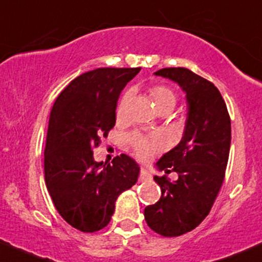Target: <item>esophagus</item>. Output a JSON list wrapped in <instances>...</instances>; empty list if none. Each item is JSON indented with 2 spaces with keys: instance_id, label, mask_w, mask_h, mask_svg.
<instances>
[{
  "instance_id": "34e87169",
  "label": "esophagus",
  "mask_w": 262,
  "mask_h": 262,
  "mask_svg": "<svg viewBox=\"0 0 262 262\" xmlns=\"http://www.w3.org/2000/svg\"><path fill=\"white\" fill-rule=\"evenodd\" d=\"M151 180V175L145 170V169H140V174H139V182H149Z\"/></svg>"
}]
</instances>
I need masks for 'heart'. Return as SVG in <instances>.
Masks as SVG:
<instances>
[{
  "instance_id": "heart-1",
  "label": "heart",
  "mask_w": 262,
  "mask_h": 262,
  "mask_svg": "<svg viewBox=\"0 0 262 262\" xmlns=\"http://www.w3.org/2000/svg\"><path fill=\"white\" fill-rule=\"evenodd\" d=\"M150 96L153 102L155 103L158 109L163 107H173L177 103V94L174 89L166 84H154L150 87ZM132 97V89H126L120 97L119 103H118L117 114L118 117H122L124 114L126 104ZM129 143L133 148L134 154L139 159L149 160L154 157L155 154L159 153L165 146V140L162 136H151L146 137L143 134L136 133L129 137Z\"/></svg>"
}]
</instances>
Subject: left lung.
<instances>
[{
	"label": "left lung",
	"mask_w": 262,
	"mask_h": 262,
	"mask_svg": "<svg viewBox=\"0 0 262 262\" xmlns=\"http://www.w3.org/2000/svg\"><path fill=\"white\" fill-rule=\"evenodd\" d=\"M179 83L186 93L188 119L182 142L157 165L180 175L170 182L155 175L162 196L144 209L148 226L162 236H180L208 216L217 198L228 165L231 122L226 103L210 80L188 68L169 67L155 72Z\"/></svg>",
	"instance_id": "left-lung-1"
}]
</instances>
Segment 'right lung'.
Wrapping results in <instances>:
<instances>
[{
  "mask_svg": "<svg viewBox=\"0 0 262 262\" xmlns=\"http://www.w3.org/2000/svg\"><path fill=\"white\" fill-rule=\"evenodd\" d=\"M138 68H97L74 78L52 107L45 180L59 215L83 232L105 228L118 195L137 183L139 165L125 154L96 163L93 149L116 124L117 102Z\"/></svg>",
  "mask_w": 262,
  "mask_h": 262,
  "instance_id": "obj_1",
  "label": "right lung"
}]
</instances>
